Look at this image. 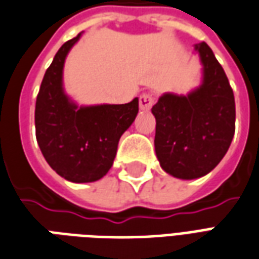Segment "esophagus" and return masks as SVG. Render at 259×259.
Segmentation results:
<instances>
[{
	"label": "esophagus",
	"instance_id": "34e87169",
	"mask_svg": "<svg viewBox=\"0 0 259 259\" xmlns=\"http://www.w3.org/2000/svg\"><path fill=\"white\" fill-rule=\"evenodd\" d=\"M155 104V97L153 95H149V93H144L139 96V109L144 110V111H148V110L152 109V106Z\"/></svg>",
	"mask_w": 259,
	"mask_h": 259
}]
</instances>
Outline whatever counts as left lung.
<instances>
[{"label": "left lung", "instance_id": "obj_1", "mask_svg": "<svg viewBox=\"0 0 259 259\" xmlns=\"http://www.w3.org/2000/svg\"><path fill=\"white\" fill-rule=\"evenodd\" d=\"M195 50L203 64L202 85L188 96L163 95L152 107L156 156L166 173L183 180L213 170L236 130L234 95L223 68L205 41Z\"/></svg>", "mask_w": 259, "mask_h": 259}]
</instances>
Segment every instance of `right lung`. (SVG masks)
<instances>
[{"label":"right lung","mask_w":259,"mask_h":259,"mask_svg":"<svg viewBox=\"0 0 259 259\" xmlns=\"http://www.w3.org/2000/svg\"><path fill=\"white\" fill-rule=\"evenodd\" d=\"M68 40L47 68L36 99L34 124L40 150L50 167L72 183H91L107 174L121 135L138 114V99L126 104H102L78 109L62 91V68Z\"/></svg>","instance_id":"add662e5"}]
</instances>
